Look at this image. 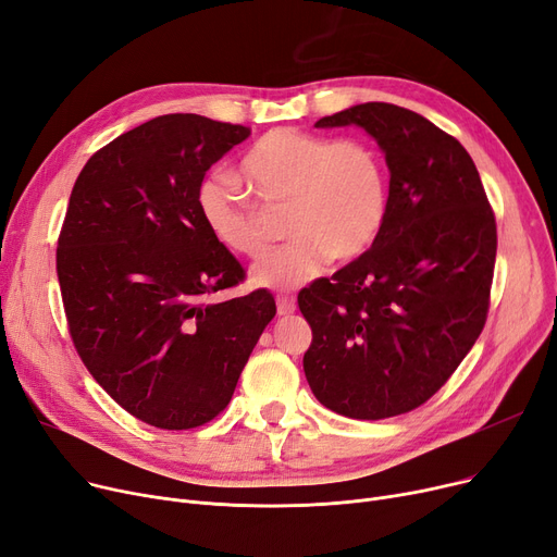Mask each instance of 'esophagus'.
Instances as JSON below:
<instances>
[{
  "label": "esophagus",
  "instance_id": "obj_1",
  "mask_svg": "<svg viewBox=\"0 0 557 557\" xmlns=\"http://www.w3.org/2000/svg\"><path fill=\"white\" fill-rule=\"evenodd\" d=\"M276 310H278L281 317H287V314H293L297 310V304H295L293 297H278L276 299Z\"/></svg>",
  "mask_w": 557,
  "mask_h": 557
}]
</instances>
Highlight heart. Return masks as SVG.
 Segmentation results:
<instances>
[{
  "mask_svg": "<svg viewBox=\"0 0 557 557\" xmlns=\"http://www.w3.org/2000/svg\"><path fill=\"white\" fill-rule=\"evenodd\" d=\"M237 176L256 197L249 203L224 178L203 183L197 206L213 240L237 256L268 249L260 210H285L293 243L260 260L251 283L295 289L320 276L329 258L354 260L372 247L387 215V172L374 147L329 140L297 128H274L251 145Z\"/></svg>",
  "mask_w": 557,
  "mask_h": 557,
  "instance_id": "obj_1",
  "label": "heart"
}]
</instances>
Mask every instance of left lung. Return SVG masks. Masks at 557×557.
Instances as JSON below:
<instances>
[{
  "instance_id": "8db88e82",
  "label": "left lung",
  "mask_w": 557,
  "mask_h": 557,
  "mask_svg": "<svg viewBox=\"0 0 557 557\" xmlns=\"http://www.w3.org/2000/svg\"><path fill=\"white\" fill-rule=\"evenodd\" d=\"M314 126L372 136L389 197L372 249L299 293L312 329L304 372L337 414H404L448 381L485 326L494 213L467 149L419 113L367 101Z\"/></svg>"
}]
</instances>
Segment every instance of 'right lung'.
I'll use <instances>...</instances> for the list:
<instances>
[{"label": "right lung", "instance_id": "obj_1", "mask_svg": "<svg viewBox=\"0 0 557 557\" xmlns=\"http://www.w3.org/2000/svg\"><path fill=\"white\" fill-rule=\"evenodd\" d=\"M251 136L195 113L153 117L78 174L57 249L74 347L134 417L185 431L218 417L274 314L268 289L210 301L245 278L206 231L210 165Z\"/></svg>", "mask_w": 557, "mask_h": 557}]
</instances>
